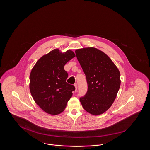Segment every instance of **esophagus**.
I'll use <instances>...</instances> for the list:
<instances>
[{"instance_id": "esophagus-1", "label": "esophagus", "mask_w": 150, "mask_h": 150, "mask_svg": "<svg viewBox=\"0 0 150 150\" xmlns=\"http://www.w3.org/2000/svg\"><path fill=\"white\" fill-rule=\"evenodd\" d=\"M74 86H75V91H77V89H78V85H77V84L75 83V84H74Z\"/></svg>"}]
</instances>
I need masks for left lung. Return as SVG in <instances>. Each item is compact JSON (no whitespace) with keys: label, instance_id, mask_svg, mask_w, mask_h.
I'll use <instances>...</instances> for the list:
<instances>
[{"label":"left lung","instance_id":"left-lung-1","mask_svg":"<svg viewBox=\"0 0 150 150\" xmlns=\"http://www.w3.org/2000/svg\"><path fill=\"white\" fill-rule=\"evenodd\" d=\"M75 53L88 84L87 92L80 101L88 112L102 114L116 98L121 83L120 72L109 57L98 49H79Z\"/></svg>","mask_w":150,"mask_h":150}]
</instances>
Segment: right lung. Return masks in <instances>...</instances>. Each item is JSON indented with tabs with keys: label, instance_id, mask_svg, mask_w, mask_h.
Wrapping results in <instances>:
<instances>
[{
	"label": "right lung",
	"instance_id": "add662e5",
	"mask_svg": "<svg viewBox=\"0 0 150 150\" xmlns=\"http://www.w3.org/2000/svg\"><path fill=\"white\" fill-rule=\"evenodd\" d=\"M75 57L68 50L61 53L56 49L41 57L30 75V91L36 103L44 111L51 115L61 113L75 90L66 83L68 74L65 64Z\"/></svg>",
	"mask_w": 150,
	"mask_h": 150
}]
</instances>
